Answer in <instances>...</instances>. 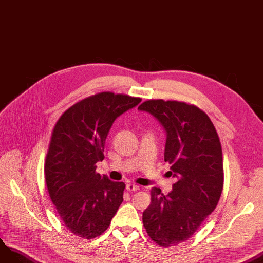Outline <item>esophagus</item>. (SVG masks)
<instances>
[{
  "mask_svg": "<svg viewBox=\"0 0 263 263\" xmlns=\"http://www.w3.org/2000/svg\"><path fill=\"white\" fill-rule=\"evenodd\" d=\"M126 190L128 192H136V191H139L140 187L138 185H135V184H127L126 185Z\"/></svg>",
  "mask_w": 263,
  "mask_h": 263,
  "instance_id": "esophagus-1",
  "label": "esophagus"
}]
</instances>
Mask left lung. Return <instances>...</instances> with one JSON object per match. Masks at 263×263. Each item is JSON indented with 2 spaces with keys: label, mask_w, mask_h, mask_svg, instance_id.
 <instances>
[{
  "label": "left lung",
  "mask_w": 263,
  "mask_h": 263,
  "mask_svg": "<svg viewBox=\"0 0 263 263\" xmlns=\"http://www.w3.org/2000/svg\"><path fill=\"white\" fill-rule=\"evenodd\" d=\"M139 110L151 114L167 134L165 161L177 182L168 195L151 190L142 215L151 239L162 247L189 240L213 212L223 187L219 137L205 112L177 101L149 99Z\"/></svg>",
  "instance_id": "8db88e82"
}]
</instances>
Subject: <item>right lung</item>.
Returning <instances> with one entry per match:
<instances>
[{
  "mask_svg": "<svg viewBox=\"0 0 263 263\" xmlns=\"http://www.w3.org/2000/svg\"><path fill=\"white\" fill-rule=\"evenodd\" d=\"M141 102L103 92L68 108L52 130L45 160L49 196L67 229L82 239L104 233L123 202V182L96 172L112 124Z\"/></svg>",
  "mask_w": 263,
  "mask_h": 263,
  "instance_id": "add662e5",
  "label": "right lung"
}]
</instances>
